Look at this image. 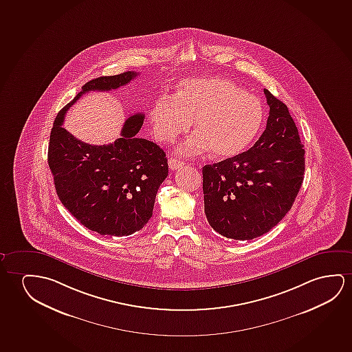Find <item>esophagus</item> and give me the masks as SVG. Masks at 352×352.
<instances>
[{
  "mask_svg": "<svg viewBox=\"0 0 352 352\" xmlns=\"http://www.w3.org/2000/svg\"><path fill=\"white\" fill-rule=\"evenodd\" d=\"M169 168L172 169V170H175V169L182 168L185 162L184 161H180V160H177V158H169L168 160Z\"/></svg>",
  "mask_w": 352,
  "mask_h": 352,
  "instance_id": "obj_1",
  "label": "esophagus"
}]
</instances>
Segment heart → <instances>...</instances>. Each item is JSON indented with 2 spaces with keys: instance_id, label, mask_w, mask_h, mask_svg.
I'll list each match as a JSON object with an SVG mask.
<instances>
[{
  "instance_id": "heart-1",
  "label": "heart",
  "mask_w": 352,
  "mask_h": 352,
  "mask_svg": "<svg viewBox=\"0 0 352 352\" xmlns=\"http://www.w3.org/2000/svg\"><path fill=\"white\" fill-rule=\"evenodd\" d=\"M158 142L174 143L188 132L191 137L179 145L178 153L196 155L212 150L217 157H234L247 148L264 121L258 97L225 78H189L180 83L175 97L163 94L148 111Z\"/></svg>"
}]
</instances>
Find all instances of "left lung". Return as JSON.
Instances as JSON below:
<instances>
[{
    "mask_svg": "<svg viewBox=\"0 0 352 352\" xmlns=\"http://www.w3.org/2000/svg\"><path fill=\"white\" fill-rule=\"evenodd\" d=\"M264 93L270 112L256 143L202 169L207 220L232 240L269 232L291 210L304 180L305 150L296 123L285 102Z\"/></svg>",
    "mask_w": 352,
    "mask_h": 352,
    "instance_id": "8db88e82",
    "label": "left lung"
}]
</instances>
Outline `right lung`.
Wrapping results in <instances>:
<instances>
[{
	"mask_svg": "<svg viewBox=\"0 0 352 352\" xmlns=\"http://www.w3.org/2000/svg\"><path fill=\"white\" fill-rule=\"evenodd\" d=\"M138 74L127 72L87 82L53 123L48 164L64 207L87 229L122 237L143 229L153 217L160 185L168 175L166 153L157 144L138 138L144 113L128 118L121 138L107 145H91L63 128L69 107L82 94L124 86Z\"/></svg>",
	"mask_w": 352,
	"mask_h": 352,
	"instance_id": "1",
	"label": "right lung"
}]
</instances>
